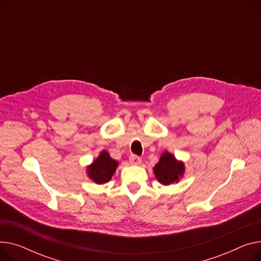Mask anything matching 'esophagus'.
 Wrapping results in <instances>:
<instances>
[{
  "label": "esophagus",
  "instance_id": "34e87169",
  "mask_svg": "<svg viewBox=\"0 0 261 261\" xmlns=\"http://www.w3.org/2000/svg\"><path fill=\"white\" fill-rule=\"evenodd\" d=\"M129 161H130V164L133 166H138L142 164V159L138 158V156H136V155H131Z\"/></svg>",
  "mask_w": 261,
  "mask_h": 261
}]
</instances>
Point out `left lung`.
Instances as JSON below:
<instances>
[{"label":"left lung","instance_id":"1","mask_svg":"<svg viewBox=\"0 0 261 261\" xmlns=\"http://www.w3.org/2000/svg\"><path fill=\"white\" fill-rule=\"evenodd\" d=\"M185 164L177 161L176 158L170 152L166 151L162 154L159 163L153 168L154 175L162 185L169 186L178 182L185 174Z\"/></svg>","mask_w":261,"mask_h":261}]
</instances>
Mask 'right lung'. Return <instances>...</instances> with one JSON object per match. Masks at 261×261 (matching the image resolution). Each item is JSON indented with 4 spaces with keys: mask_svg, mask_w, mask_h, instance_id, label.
<instances>
[{
    "mask_svg": "<svg viewBox=\"0 0 261 261\" xmlns=\"http://www.w3.org/2000/svg\"><path fill=\"white\" fill-rule=\"evenodd\" d=\"M118 163L112 160L107 151H101L99 155L87 167V175L97 185L106 184L111 180L116 171Z\"/></svg>",
    "mask_w": 261,
    "mask_h": 261,
    "instance_id": "1",
    "label": "right lung"
}]
</instances>
